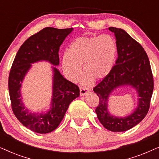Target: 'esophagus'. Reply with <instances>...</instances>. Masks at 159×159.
Returning a JSON list of instances; mask_svg holds the SVG:
<instances>
[{"label":"esophagus","instance_id":"34e87169","mask_svg":"<svg viewBox=\"0 0 159 159\" xmlns=\"http://www.w3.org/2000/svg\"><path fill=\"white\" fill-rule=\"evenodd\" d=\"M88 91H89V90L87 88H80V95H81V96H83V95L87 94V93H88Z\"/></svg>","mask_w":159,"mask_h":159}]
</instances>
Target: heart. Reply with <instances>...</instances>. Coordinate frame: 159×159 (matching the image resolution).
Segmentation results:
<instances>
[{
    "label": "heart",
    "mask_w": 159,
    "mask_h": 159,
    "mask_svg": "<svg viewBox=\"0 0 159 159\" xmlns=\"http://www.w3.org/2000/svg\"><path fill=\"white\" fill-rule=\"evenodd\" d=\"M116 53V43L109 34L79 37L71 43L67 54L63 56L62 67L72 81L79 80L82 66L86 81L101 80L111 71Z\"/></svg>",
    "instance_id": "1"
}]
</instances>
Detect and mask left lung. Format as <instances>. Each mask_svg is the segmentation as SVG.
I'll list each match as a JSON object with an SVG mask.
<instances>
[{
	"label": "left lung",
	"instance_id": "8db88e82",
	"mask_svg": "<svg viewBox=\"0 0 159 159\" xmlns=\"http://www.w3.org/2000/svg\"><path fill=\"white\" fill-rule=\"evenodd\" d=\"M114 32L118 57L107 77L93 88L99 97L95 109L98 119L106 129L111 132H125L140 122L148 114L153 90L151 64L145 50L125 30L109 27ZM130 86L138 93V103L134 111L124 117H115L108 111V98L113 90Z\"/></svg>",
	"mask_w": 159,
	"mask_h": 159
}]
</instances>
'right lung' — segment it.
Instances as JSON below:
<instances>
[{
    "label": "right lung",
    "instance_id": "obj_1",
    "mask_svg": "<svg viewBox=\"0 0 159 159\" xmlns=\"http://www.w3.org/2000/svg\"><path fill=\"white\" fill-rule=\"evenodd\" d=\"M72 31L73 28H44L21 45L13 62L8 77V90L13 112L25 127L37 133H49L58 127L69 104L79 97L80 89L77 85L65 79L56 66H52L51 107L47 111L35 113L30 111L25 107L21 94V85L32 64L47 61L53 66H58L61 45Z\"/></svg>",
    "mask_w": 159,
    "mask_h": 159
}]
</instances>
